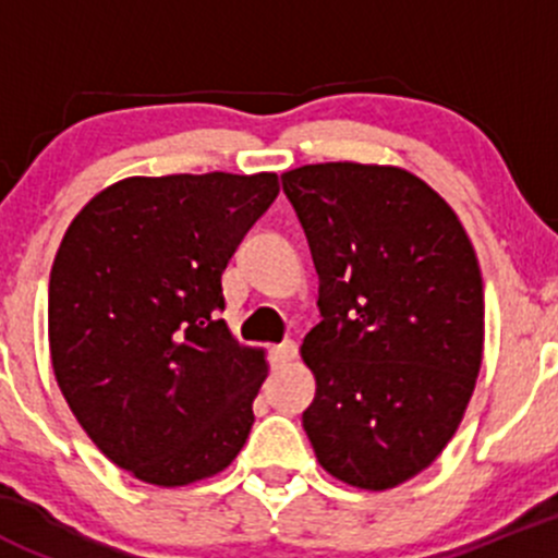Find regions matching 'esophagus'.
<instances>
[{
  "mask_svg": "<svg viewBox=\"0 0 558 558\" xmlns=\"http://www.w3.org/2000/svg\"><path fill=\"white\" fill-rule=\"evenodd\" d=\"M294 356H296V342L294 340H286V342H280V345L269 348V362H272L275 367L291 362Z\"/></svg>",
  "mask_w": 558,
  "mask_h": 558,
  "instance_id": "esophagus-1",
  "label": "esophagus"
}]
</instances>
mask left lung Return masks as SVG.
<instances>
[{"label":"left lung","instance_id":"obj_1","mask_svg":"<svg viewBox=\"0 0 558 558\" xmlns=\"http://www.w3.org/2000/svg\"><path fill=\"white\" fill-rule=\"evenodd\" d=\"M318 272L302 426L320 466L386 492L459 429L483 359V278L446 199L399 167L329 161L280 174Z\"/></svg>","mask_w":558,"mask_h":558}]
</instances>
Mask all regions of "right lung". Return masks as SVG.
I'll return each instance as SVG.
<instances>
[{
  "label": "right lung",
  "instance_id": "obj_1",
  "mask_svg": "<svg viewBox=\"0 0 558 558\" xmlns=\"http://www.w3.org/2000/svg\"><path fill=\"white\" fill-rule=\"evenodd\" d=\"M278 174L126 178L66 229L50 269V362L112 464L189 486L232 464L267 378L223 311L221 275L278 196Z\"/></svg>",
  "mask_w": 558,
  "mask_h": 558
}]
</instances>
